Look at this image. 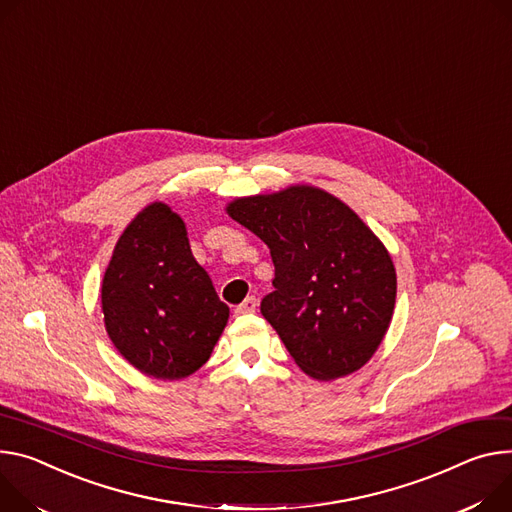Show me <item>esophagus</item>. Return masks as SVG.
Listing matches in <instances>:
<instances>
[{"mask_svg": "<svg viewBox=\"0 0 512 512\" xmlns=\"http://www.w3.org/2000/svg\"><path fill=\"white\" fill-rule=\"evenodd\" d=\"M257 310V300L253 296L245 298V302H241L237 306V314H253Z\"/></svg>", "mask_w": 512, "mask_h": 512, "instance_id": "obj_1", "label": "esophagus"}]
</instances>
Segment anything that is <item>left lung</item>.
<instances>
[{
  "instance_id": "left-lung-1",
  "label": "left lung",
  "mask_w": 512,
  "mask_h": 512,
  "mask_svg": "<svg viewBox=\"0 0 512 512\" xmlns=\"http://www.w3.org/2000/svg\"><path fill=\"white\" fill-rule=\"evenodd\" d=\"M226 214L269 247L275 290L261 314L306 376L331 382L374 357L396 304V269L374 230L306 183L235 198Z\"/></svg>"
}]
</instances>
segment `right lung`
<instances>
[{
  "label": "right lung",
  "mask_w": 512,
  "mask_h": 512,
  "mask_svg": "<svg viewBox=\"0 0 512 512\" xmlns=\"http://www.w3.org/2000/svg\"><path fill=\"white\" fill-rule=\"evenodd\" d=\"M102 312L118 353L141 374L169 382L210 359L228 322L185 222L163 202L145 206L120 235L102 280Z\"/></svg>",
  "instance_id": "1"
}]
</instances>
